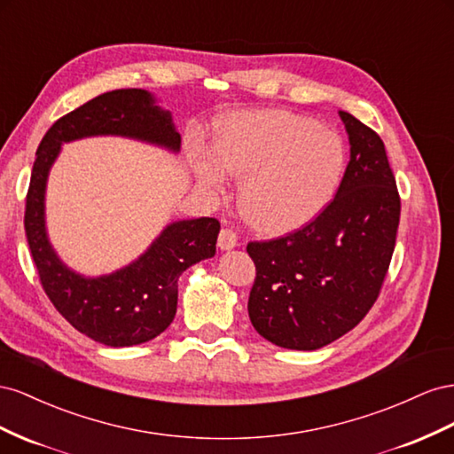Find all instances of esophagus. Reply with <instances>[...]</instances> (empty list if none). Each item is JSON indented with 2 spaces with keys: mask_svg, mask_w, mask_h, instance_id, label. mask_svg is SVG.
Listing matches in <instances>:
<instances>
[{
  "mask_svg": "<svg viewBox=\"0 0 454 454\" xmlns=\"http://www.w3.org/2000/svg\"><path fill=\"white\" fill-rule=\"evenodd\" d=\"M218 247H220V251H230V249L238 247V236H236V231H231V230H228V228L220 230V234H218Z\"/></svg>",
  "mask_w": 454,
  "mask_h": 454,
  "instance_id": "esophagus-1",
  "label": "esophagus"
}]
</instances>
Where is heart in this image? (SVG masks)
I'll return each mask as SVG.
<instances>
[{"mask_svg": "<svg viewBox=\"0 0 454 454\" xmlns=\"http://www.w3.org/2000/svg\"><path fill=\"white\" fill-rule=\"evenodd\" d=\"M211 152L188 153L200 186L218 192L226 186V172L241 176V211L270 234L312 223L333 203L348 169L339 133L287 110L230 115L215 131Z\"/></svg>", "mask_w": 454, "mask_h": 454, "instance_id": "heart-1", "label": "heart"}]
</instances>
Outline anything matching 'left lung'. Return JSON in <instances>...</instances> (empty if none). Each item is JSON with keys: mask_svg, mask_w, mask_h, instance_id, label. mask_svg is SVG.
Listing matches in <instances>:
<instances>
[{"mask_svg": "<svg viewBox=\"0 0 454 454\" xmlns=\"http://www.w3.org/2000/svg\"><path fill=\"white\" fill-rule=\"evenodd\" d=\"M349 163L333 203L293 234L254 241L249 317L256 333L287 349H317L367 316L392 261L399 193L384 142L352 114L339 112Z\"/></svg>", "mask_w": 454, "mask_h": 454, "instance_id": "left-lung-1", "label": "left lung"}]
</instances>
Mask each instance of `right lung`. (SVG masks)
<instances>
[{
  "label": "right lung",
  "instance_id": "1",
  "mask_svg": "<svg viewBox=\"0 0 454 454\" xmlns=\"http://www.w3.org/2000/svg\"><path fill=\"white\" fill-rule=\"evenodd\" d=\"M89 137H123L180 152L173 114L150 90L118 89L98 95L53 123L35 152L26 196L24 230L32 258L51 302L89 339L112 348L148 342L171 325L178 278L216 253V218H184L167 224L133 262L105 276L77 274L60 261L49 241L45 192L62 145Z\"/></svg>",
  "mask_w": 454,
  "mask_h": 454
}]
</instances>
